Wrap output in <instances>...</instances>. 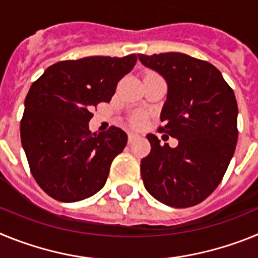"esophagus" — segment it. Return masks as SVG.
<instances>
[{
  "mask_svg": "<svg viewBox=\"0 0 258 258\" xmlns=\"http://www.w3.org/2000/svg\"><path fill=\"white\" fill-rule=\"evenodd\" d=\"M140 134L134 133V132H129L127 133V138H129V142H134V141H137L138 138H140Z\"/></svg>",
  "mask_w": 258,
  "mask_h": 258,
  "instance_id": "34e87169",
  "label": "esophagus"
}]
</instances>
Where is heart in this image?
I'll return each instance as SVG.
<instances>
[{
  "label": "heart",
  "instance_id": "1",
  "mask_svg": "<svg viewBox=\"0 0 258 258\" xmlns=\"http://www.w3.org/2000/svg\"><path fill=\"white\" fill-rule=\"evenodd\" d=\"M142 122H143L142 117H136V120H134V124H136V125H141Z\"/></svg>",
  "mask_w": 258,
  "mask_h": 258
}]
</instances>
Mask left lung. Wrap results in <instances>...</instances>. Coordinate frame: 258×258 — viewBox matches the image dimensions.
Listing matches in <instances>:
<instances>
[{"label":"left lung","instance_id":"1","mask_svg":"<svg viewBox=\"0 0 258 258\" xmlns=\"http://www.w3.org/2000/svg\"><path fill=\"white\" fill-rule=\"evenodd\" d=\"M138 59L166 81L160 132L178 140L172 149L147 134L151 152L141 160L145 187L165 206H197L220 184L235 151V94L213 64L187 54H138Z\"/></svg>","mask_w":258,"mask_h":258}]
</instances>
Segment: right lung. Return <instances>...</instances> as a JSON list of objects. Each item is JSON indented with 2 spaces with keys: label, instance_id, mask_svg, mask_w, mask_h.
<instances>
[{
  "label": "right lung",
  "instance_id": "1",
  "mask_svg": "<svg viewBox=\"0 0 258 258\" xmlns=\"http://www.w3.org/2000/svg\"><path fill=\"white\" fill-rule=\"evenodd\" d=\"M137 55L86 56L58 61L32 84L24 102L20 138L31 172L52 199L74 203L93 197L107 181L127 136L111 126L92 133L90 112L109 102Z\"/></svg>",
  "mask_w": 258,
  "mask_h": 258
}]
</instances>
